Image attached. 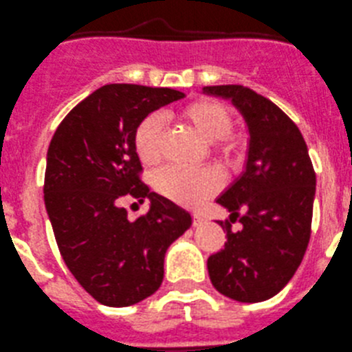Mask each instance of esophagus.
<instances>
[{"label": "esophagus", "instance_id": "34e87169", "mask_svg": "<svg viewBox=\"0 0 352 352\" xmlns=\"http://www.w3.org/2000/svg\"><path fill=\"white\" fill-rule=\"evenodd\" d=\"M202 221H204V217L202 216H200V214H193V226H199V224L200 223H202Z\"/></svg>", "mask_w": 352, "mask_h": 352}]
</instances>
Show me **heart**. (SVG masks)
I'll use <instances>...</instances> for the list:
<instances>
[{"mask_svg":"<svg viewBox=\"0 0 352 352\" xmlns=\"http://www.w3.org/2000/svg\"><path fill=\"white\" fill-rule=\"evenodd\" d=\"M182 119L207 143L219 152L232 153L235 142L228 136L232 116L228 109L214 100H197L182 110ZM162 119L155 113L145 117L135 131V150L142 162L155 164L160 157ZM221 185L219 174L212 169H186L167 166L155 176V186L162 195L188 207H197Z\"/></svg>","mask_w":352,"mask_h":352,"instance_id":"heart-1","label":"heart"}]
</instances>
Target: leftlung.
I'll list each match as a JSON object with an SVG mask.
<instances>
[{"label": "left lung", "instance_id": "8db88e82", "mask_svg": "<svg viewBox=\"0 0 352 352\" xmlns=\"http://www.w3.org/2000/svg\"><path fill=\"white\" fill-rule=\"evenodd\" d=\"M230 100L249 133L245 169L216 202L230 212L224 249L207 259L214 289L239 302H261L280 292L299 267L311 235L316 174L296 124L264 96L239 85L206 86ZM244 214L243 228L231 223Z\"/></svg>", "mask_w": 352, "mask_h": 352}]
</instances>
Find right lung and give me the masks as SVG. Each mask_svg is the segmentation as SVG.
<instances>
[{"label":"right lung","mask_w":352,"mask_h":352,"mask_svg":"<svg viewBox=\"0 0 352 352\" xmlns=\"http://www.w3.org/2000/svg\"><path fill=\"white\" fill-rule=\"evenodd\" d=\"M185 98L170 88L107 85L74 107L46 153L45 206L60 254L74 278L98 302L126 307L152 296L164 256L192 226V214L150 192L140 179L138 124ZM148 198L145 217L129 221L122 196Z\"/></svg>","instance_id":"right-lung-1"}]
</instances>
